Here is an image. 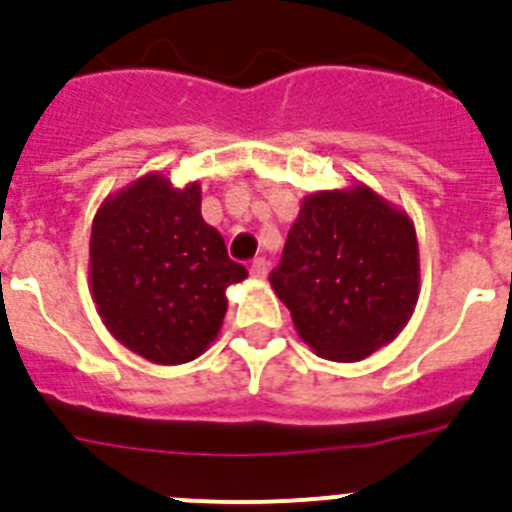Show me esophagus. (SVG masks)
I'll list each match as a JSON object with an SVG mask.
<instances>
[{"instance_id":"obj_1","label":"esophagus","mask_w":512,"mask_h":512,"mask_svg":"<svg viewBox=\"0 0 512 512\" xmlns=\"http://www.w3.org/2000/svg\"><path fill=\"white\" fill-rule=\"evenodd\" d=\"M266 271H269V261L261 259V256H259V259H253V264H251V274H253V277L264 279Z\"/></svg>"}]
</instances>
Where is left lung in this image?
Masks as SVG:
<instances>
[{"label":"left lung","instance_id":"obj_1","mask_svg":"<svg viewBox=\"0 0 512 512\" xmlns=\"http://www.w3.org/2000/svg\"><path fill=\"white\" fill-rule=\"evenodd\" d=\"M269 282L315 354L366 359L400 336L418 302L413 220L364 184L310 194Z\"/></svg>","mask_w":512,"mask_h":512}]
</instances>
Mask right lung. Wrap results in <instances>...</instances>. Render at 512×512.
<instances>
[{
    "mask_svg": "<svg viewBox=\"0 0 512 512\" xmlns=\"http://www.w3.org/2000/svg\"><path fill=\"white\" fill-rule=\"evenodd\" d=\"M200 184L161 174L107 197L94 215L89 284L99 318L133 354L187 364L220 333L225 289L248 277L202 220Z\"/></svg>",
    "mask_w": 512,
    "mask_h": 512,
    "instance_id": "obj_1",
    "label": "right lung"
}]
</instances>
